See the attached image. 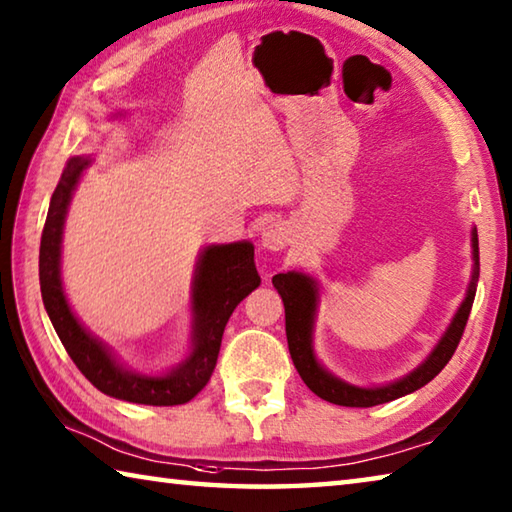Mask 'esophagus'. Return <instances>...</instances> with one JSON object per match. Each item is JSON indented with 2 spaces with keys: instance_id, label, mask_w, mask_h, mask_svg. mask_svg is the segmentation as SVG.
Listing matches in <instances>:
<instances>
[{
  "instance_id": "1",
  "label": "esophagus",
  "mask_w": 512,
  "mask_h": 512,
  "mask_svg": "<svg viewBox=\"0 0 512 512\" xmlns=\"http://www.w3.org/2000/svg\"><path fill=\"white\" fill-rule=\"evenodd\" d=\"M288 230L284 224H271L262 230V246L268 250H280L286 246Z\"/></svg>"
}]
</instances>
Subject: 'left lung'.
Masks as SVG:
<instances>
[{
	"label": "left lung",
	"instance_id": "1",
	"mask_svg": "<svg viewBox=\"0 0 512 512\" xmlns=\"http://www.w3.org/2000/svg\"><path fill=\"white\" fill-rule=\"evenodd\" d=\"M472 259H475V268H472V282L468 286V295L463 304L459 306L457 315L450 324V329L445 331L439 345L430 353L421 367L414 369L410 376L403 380H396L392 385L385 387H353L342 383V380L333 378L327 369L320 367V362L315 360L313 349H311V329H313V313H315V302H318V286L302 273H282L273 277V284L282 295L284 302V313H286V340H288V351H291L293 365L297 374L302 376L306 387L311 389L313 394L336 405L345 407H374L383 405L389 401H396L405 394H412L416 389L430 383V380L439 374V371L448 365L452 353L457 351L463 331H466V322L470 318L472 302H475L477 293V282H479V239L477 230H472Z\"/></svg>",
	"mask_w": 512,
	"mask_h": 512
}]
</instances>
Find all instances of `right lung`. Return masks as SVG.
I'll list each match as a JSON object with an SVG mask.
<instances>
[{"label": "right lung", "mask_w": 512, "mask_h": 512, "mask_svg": "<svg viewBox=\"0 0 512 512\" xmlns=\"http://www.w3.org/2000/svg\"><path fill=\"white\" fill-rule=\"evenodd\" d=\"M89 159L73 156L62 172L40 241V288L44 309L64 349L102 394L141 405H183L197 396L217 365L221 336L235 306L259 286L255 250L248 241L203 250L194 277V345L190 358L165 376H141L116 365L107 349L73 318L60 282V241L71 192Z\"/></svg>", "instance_id": "1"}]
</instances>
